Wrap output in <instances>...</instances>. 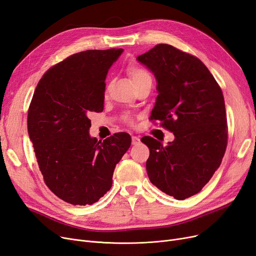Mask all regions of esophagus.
<instances>
[{"label": "esophagus", "instance_id": "obj_1", "mask_svg": "<svg viewBox=\"0 0 256 256\" xmlns=\"http://www.w3.org/2000/svg\"><path fill=\"white\" fill-rule=\"evenodd\" d=\"M140 144V138L137 136H132V144L137 146Z\"/></svg>", "mask_w": 256, "mask_h": 256}]
</instances>
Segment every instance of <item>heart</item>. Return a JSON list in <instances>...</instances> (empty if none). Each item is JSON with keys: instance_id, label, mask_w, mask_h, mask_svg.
I'll return each instance as SVG.
<instances>
[{"instance_id": "heart-1", "label": "heart", "mask_w": 256, "mask_h": 256, "mask_svg": "<svg viewBox=\"0 0 256 256\" xmlns=\"http://www.w3.org/2000/svg\"><path fill=\"white\" fill-rule=\"evenodd\" d=\"M128 74L130 76L132 80H133L135 86L139 83H142L144 81L150 80V74L144 70L142 68H140V66L134 65V66H130L128 68Z\"/></svg>"}]
</instances>
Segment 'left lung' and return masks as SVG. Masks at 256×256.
Masks as SVG:
<instances>
[{
    "mask_svg": "<svg viewBox=\"0 0 256 256\" xmlns=\"http://www.w3.org/2000/svg\"><path fill=\"white\" fill-rule=\"evenodd\" d=\"M152 72L158 96L150 119L162 121L175 139L166 146L146 136V172L160 191L184 200L209 182L228 142L224 94L206 66L168 44L137 56Z\"/></svg>",
    "mask_w": 256,
    "mask_h": 256,
    "instance_id": "obj_1",
    "label": "left lung"
}]
</instances>
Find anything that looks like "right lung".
<instances>
[{"instance_id":"add662e5","label":"right lung","mask_w":256,"mask_h":256,"mask_svg":"<svg viewBox=\"0 0 256 256\" xmlns=\"http://www.w3.org/2000/svg\"><path fill=\"white\" fill-rule=\"evenodd\" d=\"M122 48L74 54L47 70L28 110L27 128L46 186L62 200L85 206L112 188L116 164L130 146L128 133L90 136V112L104 108L106 78Z\"/></svg>"}]
</instances>
